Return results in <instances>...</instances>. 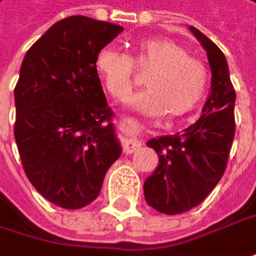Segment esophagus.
I'll use <instances>...</instances> for the list:
<instances>
[{
	"instance_id": "obj_1",
	"label": "esophagus",
	"mask_w": 256,
	"mask_h": 256,
	"mask_svg": "<svg viewBox=\"0 0 256 256\" xmlns=\"http://www.w3.org/2000/svg\"><path fill=\"white\" fill-rule=\"evenodd\" d=\"M120 131L124 138V152L131 154L140 147V126L132 120H125L120 124Z\"/></svg>"
}]
</instances>
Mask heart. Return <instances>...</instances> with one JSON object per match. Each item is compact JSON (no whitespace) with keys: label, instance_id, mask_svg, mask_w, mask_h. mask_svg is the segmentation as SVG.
Here are the masks:
<instances>
[{"label":"heart","instance_id":"obj_1","mask_svg":"<svg viewBox=\"0 0 256 256\" xmlns=\"http://www.w3.org/2000/svg\"><path fill=\"white\" fill-rule=\"evenodd\" d=\"M135 68L148 70L147 89L128 99V106L147 116L170 118L187 115L203 100L208 90V69L198 58L188 56L182 44L166 37H151L132 46L131 56L114 47L96 53L95 70L105 89L115 100L131 94L135 84Z\"/></svg>","mask_w":256,"mask_h":256}]
</instances>
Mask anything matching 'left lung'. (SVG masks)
I'll use <instances>...</instances> for the list:
<instances>
[{"instance_id":"8db88e82","label":"left lung","mask_w":256,"mask_h":256,"mask_svg":"<svg viewBox=\"0 0 256 256\" xmlns=\"http://www.w3.org/2000/svg\"><path fill=\"white\" fill-rule=\"evenodd\" d=\"M190 32L208 53L212 90L198 121L176 135L151 138L158 166L144 183L147 203L164 214L198 206L222 178L235 136V99L222 50L194 27Z\"/></svg>"}]
</instances>
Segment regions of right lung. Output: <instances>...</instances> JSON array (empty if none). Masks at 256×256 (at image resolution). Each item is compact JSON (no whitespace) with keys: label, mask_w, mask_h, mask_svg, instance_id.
Returning <instances> with one entry per match:
<instances>
[{"label":"right lung","mask_w":256,"mask_h":256,"mask_svg":"<svg viewBox=\"0 0 256 256\" xmlns=\"http://www.w3.org/2000/svg\"><path fill=\"white\" fill-rule=\"evenodd\" d=\"M121 26L72 16L26 53L14 89V136L34 188L63 209L94 202L122 150L95 70Z\"/></svg>","instance_id":"1"}]
</instances>
